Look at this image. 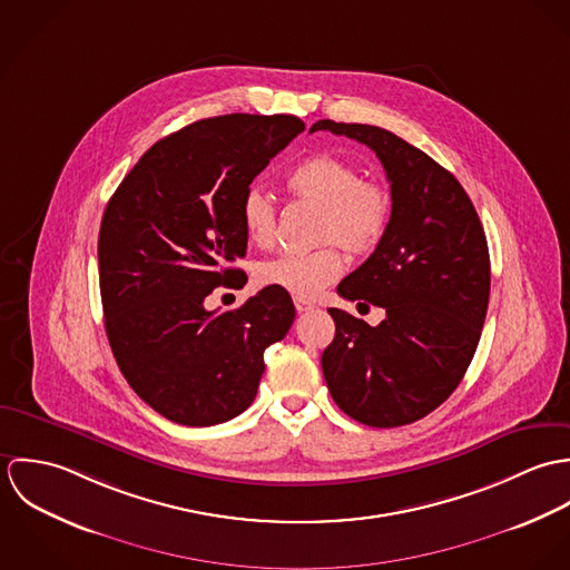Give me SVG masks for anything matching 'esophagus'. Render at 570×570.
Wrapping results in <instances>:
<instances>
[{
	"mask_svg": "<svg viewBox=\"0 0 570 570\" xmlns=\"http://www.w3.org/2000/svg\"><path fill=\"white\" fill-rule=\"evenodd\" d=\"M294 305H296V312H298V314H305V312L316 309V305H314V303H309V301H305V298H296V301H294Z\"/></svg>",
	"mask_w": 570,
	"mask_h": 570,
	"instance_id": "1",
	"label": "esophagus"
}]
</instances>
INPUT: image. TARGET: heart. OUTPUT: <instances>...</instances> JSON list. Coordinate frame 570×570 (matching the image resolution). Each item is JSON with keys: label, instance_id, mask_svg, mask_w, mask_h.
I'll return each mask as SVG.
<instances>
[{"label": "heart", "instance_id": "obj_1", "mask_svg": "<svg viewBox=\"0 0 570 570\" xmlns=\"http://www.w3.org/2000/svg\"><path fill=\"white\" fill-rule=\"evenodd\" d=\"M287 188L296 199L318 206L314 242L323 245L267 258L256 265L254 276L261 287L312 298L342 272L336 243L351 256L371 254L382 244L393 219V193L377 179H364L355 164L328 154L296 164L287 175ZM242 219L252 244L267 247L274 242L276 208L267 193L258 188L245 193Z\"/></svg>", "mask_w": 570, "mask_h": 570}]
</instances>
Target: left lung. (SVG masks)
<instances>
[{
    "label": "left lung",
    "instance_id": "obj_1",
    "mask_svg": "<svg viewBox=\"0 0 570 570\" xmlns=\"http://www.w3.org/2000/svg\"><path fill=\"white\" fill-rule=\"evenodd\" d=\"M375 151L393 193V219L337 294L386 312L377 326L331 307L323 353L333 402L373 428H397L441 406L461 384L488 316V239L459 179L421 149L373 125L318 120L312 131Z\"/></svg>",
    "mask_w": 570,
    "mask_h": 570
}]
</instances>
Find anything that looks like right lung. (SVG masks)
I'll list each match as a JSON object with an SVG mask.
<instances>
[{"mask_svg":"<svg viewBox=\"0 0 570 570\" xmlns=\"http://www.w3.org/2000/svg\"><path fill=\"white\" fill-rule=\"evenodd\" d=\"M305 122L230 114L158 140L111 195L98 235L105 331L136 395L168 421L204 428L256 397L263 353L296 318L263 287L239 309L208 312L215 287L247 283L242 204L252 179Z\"/></svg>","mask_w":570,"mask_h":570,"instance_id":"right-lung-1","label":"right lung"}]
</instances>
